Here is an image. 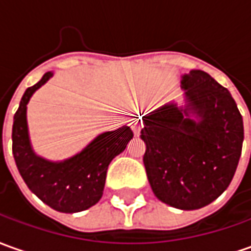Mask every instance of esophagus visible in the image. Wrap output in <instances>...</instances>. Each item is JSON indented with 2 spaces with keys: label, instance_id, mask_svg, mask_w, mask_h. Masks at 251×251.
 I'll return each instance as SVG.
<instances>
[{
  "label": "esophagus",
  "instance_id": "34e87169",
  "mask_svg": "<svg viewBox=\"0 0 251 251\" xmlns=\"http://www.w3.org/2000/svg\"><path fill=\"white\" fill-rule=\"evenodd\" d=\"M132 129H133V133H134L136 136H139L140 130H141V125L137 124V122H134V124L132 125Z\"/></svg>",
  "mask_w": 251,
  "mask_h": 251
}]
</instances>
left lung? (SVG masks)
Wrapping results in <instances>:
<instances>
[{
    "instance_id": "left-lung-1",
    "label": "left lung",
    "mask_w": 251,
    "mask_h": 251,
    "mask_svg": "<svg viewBox=\"0 0 251 251\" xmlns=\"http://www.w3.org/2000/svg\"><path fill=\"white\" fill-rule=\"evenodd\" d=\"M184 105L170 101L143 117L148 181L161 202L204 207L228 188L243 144V119L231 93L202 70L181 75Z\"/></svg>"
}]
</instances>
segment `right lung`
I'll return each mask as SVG.
<instances>
[{
    "mask_svg": "<svg viewBox=\"0 0 251 251\" xmlns=\"http://www.w3.org/2000/svg\"><path fill=\"white\" fill-rule=\"evenodd\" d=\"M53 76L49 71L40 82L25 90L20 100L12 126V152L25 183L44 203L61 213H78L92 207L103 197L107 169L111 161L125 151L132 140L129 126L104 132L90 141L82 151L64 161H49L32 150L27 104L34 95Z\"/></svg>",
    "mask_w": 251,
    "mask_h": 251,
    "instance_id": "obj_1",
    "label": "right lung"
}]
</instances>
